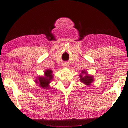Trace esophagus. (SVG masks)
<instances>
[{
    "instance_id": "obj_1",
    "label": "esophagus",
    "mask_w": 128,
    "mask_h": 128,
    "mask_svg": "<svg viewBox=\"0 0 128 128\" xmlns=\"http://www.w3.org/2000/svg\"><path fill=\"white\" fill-rule=\"evenodd\" d=\"M64 68H68V64H64Z\"/></svg>"
}]
</instances>
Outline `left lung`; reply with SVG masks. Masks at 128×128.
Returning <instances> with one entry per match:
<instances>
[{
	"mask_svg": "<svg viewBox=\"0 0 128 128\" xmlns=\"http://www.w3.org/2000/svg\"><path fill=\"white\" fill-rule=\"evenodd\" d=\"M80 82L86 86H90L94 82V77L88 74L86 70H82L80 74Z\"/></svg>",
	"mask_w": 128,
	"mask_h": 128,
	"instance_id": "1",
	"label": "left lung"
}]
</instances>
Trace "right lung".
Returning <instances> with one entry per match:
<instances>
[{"mask_svg": "<svg viewBox=\"0 0 128 128\" xmlns=\"http://www.w3.org/2000/svg\"><path fill=\"white\" fill-rule=\"evenodd\" d=\"M53 71L50 69H46L44 72V76H41L38 77L35 79L34 82L38 84L40 88L44 89H49V84L52 82L54 79V75L52 74Z\"/></svg>", "mask_w": 128, "mask_h": 128, "instance_id": "add662e5", "label": "right lung"}]
</instances>
